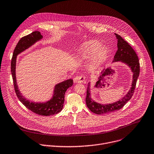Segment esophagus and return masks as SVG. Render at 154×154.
<instances>
[{
	"mask_svg": "<svg viewBox=\"0 0 154 154\" xmlns=\"http://www.w3.org/2000/svg\"><path fill=\"white\" fill-rule=\"evenodd\" d=\"M74 82L78 83H84L85 81V77L82 75H79L75 77L74 79Z\"/></svg>",
	"mask_w": 154,
	"mask_h": 154,
	"instance_id": "1",
	"label": "esophagus"
}]
</instances>
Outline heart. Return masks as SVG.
<instances>
[{
	"instance_id": "heart-1",
	"label": "heart",
	"mask_w": 154,
	"mask_h": 154,
	"mask_svg": "<svg viewBox=\"0 0 154 154\" xmlns=\"http://www.w3.org/2000/svg\"><path fill=\"white\" fill-rule=\"evenodd\" d=\"M80 54L85 58H91V63L95 66H100L106 61L108 57V51L102 47L99 42L92 40L84 44L80 49Z\"/></svg>"
}]
</instances>
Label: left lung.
Masks as SVG:
<instances>
[{"label": "left lung", "mask_w": 154, "mask_h": 154, "mask_svg": "<svg viewBox=\"0 0 154 154\" xmlns=\"http://www.w3.org/2000/svg\"><path fill=\"white\" fill-rule=\"evenodd\" d=\"M115 35L117 39L118 50L114 56L112 63L120 61L127 64L133 72L131 87L128 92L121 100L113 103L103 104L94 101L91 98L90 93V82H89L87 90L86 104L88 108L92 112L96 114H105L113 112L122 109L126 103L130 101L134 93L136 82L139 75V71H140L139 59L134 50L128 44L127 42L125 41L120 35L116 33Z\"/></svg>", "instance_id": "obj_1"}]
</instances>
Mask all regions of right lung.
Returning a JSON list of instances; mask_svg holds the SVG:
<instances>
[{
  "mask_svg": "<svg viewBox=\"0 0 154 154\" xmlns=\"http://www.w3.org/2000/svg\"><path fill=\"white\" fill-rule=\"evenodd\" d=\"M42 38L43 36L41 35L40 32L37 31L22 37L19 40L13 53L11 61V72L15 93L23 104L35 114L40 116H49L57 114L62 110L64 102L65 93L69 87H72L73 85V80L68 79L57 83L54 86L51 98L45 103H38L27 100L21 94L18 89L16 77V63L17 56L32 46Z\"/></svg>",
  "mask_w": 154,
  "mask_h": 154,
  "instance_id": "add662e5",
  "label": "right lung"
}]
</instances>
